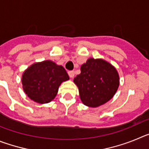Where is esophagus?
Segmentation results:
<instances>
[{"label":"esophagus","mask_w":149,"mask_h":149,"mask_svg":"<svg viewBox=\"0 0 149 149\" xmlns=\"http://www.w3.org/2000/svg\"><path fill=\"white\" fill-rule=\"evenodd\" d=\"M68 74L71 78H73V77H74V71H69V72H68Z\"/></svg>","instance_id":"esophagus-1"}]
</instances>
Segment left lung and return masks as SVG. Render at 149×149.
<instances>
[{"label": "left lung", "instance_id": "obj_1", "mask_svg": "<svg viewBox=\"0 0 149 149\" xmlns=\"http://www.w3.org/2000/svg\"><path fill=\"white\" fill-rule=\"evenodd\" d=\"M82 103L98 107L110 101L119 86L116 68L103 59L89 58L81 66V74L74 78Z\"/></svg>", "mask_w": 149, "mask_h": 149}]
</instances>
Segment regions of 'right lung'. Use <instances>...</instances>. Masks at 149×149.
Masks as SVG:
<instances>
[{
	"instance_id": "1",
	"label": "right lung",
	"mask_w": 149,
	"mask_h": 149,
	"mask_svg": "<svg viewBox=\"0 0 149 149\" xmlns=\"http://www.w3.org/2000/svg\"><path fill=\"white\" fill-rule=\"evenodd\" d=\"M69 76L63 66L51 60L35 63L22 74L23 90L32 101L39 104L51 102L58 93L59 86Z\"/></svg>"
}]
</instances>
